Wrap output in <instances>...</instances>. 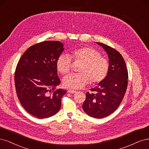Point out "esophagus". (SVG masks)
Here are the masks:
<instances>
[{"instance_id":"obj_1","label":"esophagus","mask_w":149,"mask_h":149,"mask_svg":"<svg viewBox=\"0 0 149 149\" xmlns=\"http://www.w3.org/2000/svg\"><path fill=\"white\" fill-rule=\"evenodd\" d=\"M68 92H69V93H74L76 92V91H75V90H70V89H69V90H68Z\"/></svg>"}]
</instances>
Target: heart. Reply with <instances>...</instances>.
<instances>
[{"mask_svg": "<svg viewBox=\"0 0 149 149\" xmlns=\"http://www.w3.org/2000/svg\"><path fill=\"white\" fill-rule=\"evenodd\" d=\"M70 57L75 62L82 64L79 69L80 73L71 74L63 79L62 81L65 87L80 89L90 81L92 85L100 84L107 77L109 70L108 61L98 51L90 47H82L72 51ZM56 67L61 74L69 73L72 67L70 57L61 55L57 60Z\"/></svg>", "mask_w": 149, "mask_h": 149, "instance_id": "heart-1", "label": "heart"}]
</instances>
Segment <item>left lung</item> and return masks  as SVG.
Wrapping results in <instances>:
<instances>
[{"instance_id": "obj_1", "label": "left lung", "mask_w": 149, "mask_h": 149, "mask_svg": "<svg viewBox=\"0 0 149 149\" xmlns=\"http://www.w3.org/2000/svg\"><path fill=\"white\" fill-rule=\"evenodd\" d=\"M106 51L109 57L107 77L86 93L82 108L90 116L103 118L113 113L121 104L127 87L128 72L125 61L119 52L103 43L97 42Z\"/></svg>"}]
</instances>
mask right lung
<instances>
[{
  "label": "right lung",
  "instance_id": "1",
  "mask_svg": "<svg viewBox=\"0 0 149 149\" xmlns=\"http://www.w3.org/2000/svg\"><path fill=\"white\" fill-rule=\"evenodd\" d=\"M63 46L57 41L37 43L25 52L17 64L14 79L18 98L28 113L39 119L58 112L67 92L56 88L61 83L56 62Z\"/></svg>",
  "mask_w": 149,
  "mask_h": 149
}]
</instances>
